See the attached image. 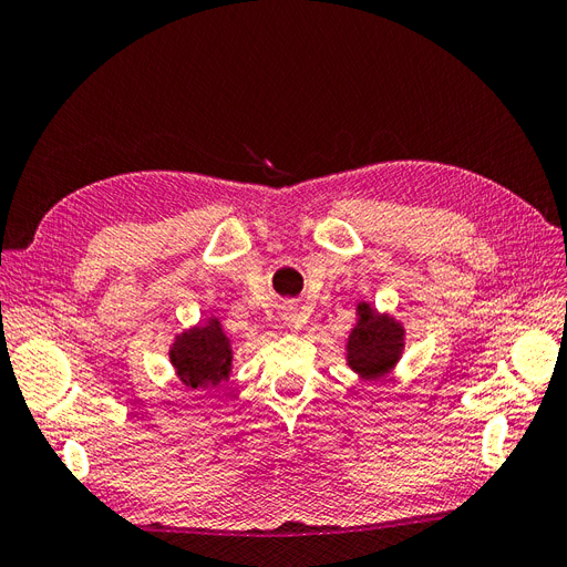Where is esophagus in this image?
<instances>
[{"label":"esophagus","instance_id":"1","mask_svg":"<svg viewBox=\"0 0 567 567\" xmlns=\"http://www.w3.org/2000/svg\"><path fill=\"white\" fill-rule=\"evenodd\" d=\"M290 323H293V319H290ZM296 329H298V326H296Z\"/></svg>","mask_w":567,"mask_h":567}]
</instances>
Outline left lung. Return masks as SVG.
Instances as JSON below:
<instances>
[{"instance_id": "8db88e82", "label": "left lung", "mask_w": 567, "mask_h": 567, "mask_svg": "<svg viewBox=\"0 0 567 567\" xmlns=\"http://www.w3.org/2000/svg\"><path fill=\"white\" fill-rule=\"evenodd\" d=\"M357 326L348 338V362L362 379H381L402 354L404 329L390 319L379 317L369 302L357 307Z\"/></svg>"}]
</instances>
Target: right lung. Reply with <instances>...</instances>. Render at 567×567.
<instances>
[{"label": "right lung", "instance_id": "1", "mask_svg": "<svg viewBox=\"0 0 567 567\" xmlns=\"http://www.w3.org/2000/svg\"><path fill=\"white\" fill-rule=\"evenodd\" d=\"M169 362L186 388H217L229 379L231 340L217 319H208L177 336L169 348Z\"/></svg>", "mask_w": 567, "mask_h": 567}]
</instances>
